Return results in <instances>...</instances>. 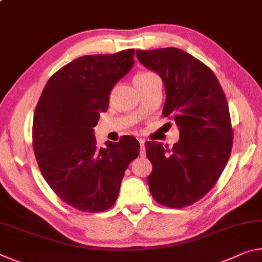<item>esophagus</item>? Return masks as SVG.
Listing matches in <instances>:
<instances>
[{
  "instance_id": "34e87169",
  "label": "esophagus",
  "mask_w": 262,
  "mask_h": 262,
  "mask_svg": "<svg viewBox=\"0 0 262 262\" xmlns=\"http://www.w3.org/2000/svg\"><path fill=\"white\" fill-rule=\"evenodd\" d=\"M140 156L144 157L145 156V147H144V141L140 140Z\"/></svg>"
}]
</instances>
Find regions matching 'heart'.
Instances as JSON below:
<instances>
[{"label":"heart","mask_w":262,"mask_h":262,"mask_svg":"<svg viewBox=\"0 0 262 262\" xmlns=\"http://www.w3.org/2000/svg\"><path fill=\"white\" fill-rule=\"evenodd\" d=\"M151 73H140V74H137L136 76H135V78H141V77H145V76H148V75H150Z\"/></svg>","instance_id":"obj_1"}]
</instances>
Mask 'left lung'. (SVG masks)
I'll return each mask as SVG.
<instances>
[{
	"label": "left lung",
	"instance_id": "obj_1",
	"mask_svg": "<svg viewBox=\"0 0 262 262\" xmlns=\"http://www.w3.org/2000/svg\"><path fill=\"white\" fill-rule=\"evenodd\" d=\"M136 56L162 77L163 115L180 130L171 149L155 141L144 143L152 164L150 193L162 206H190L214 187L231 155L233 129L224 91L208 66L179 48L136 51Z\"/></svg>",
	"mask_w": 262,
	"mask_h": 262
}]
</instances>
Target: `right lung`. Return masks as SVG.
I'll return each mask as SVG.
<instances>
[{
	"mask_svg": "<svg viewBox=\"0 0 262 262\" xmlns=\"http://www.w3.org/2000/svg\"><path fill=\"white\" fill-rule=\"evenodd\" d=\"M134 54L126 50L77 57L52 75L35 107L32 144L41 174L62 201L81 211L112 207L125 171L140 154L135 137L121 136L99 148L94 133Z\"/></svg>",
	"mask_w": 262,
	"mask_h": 262,
	"instance_id": "right-lung-1",
	"label": "right lung"
}]
</instances>
